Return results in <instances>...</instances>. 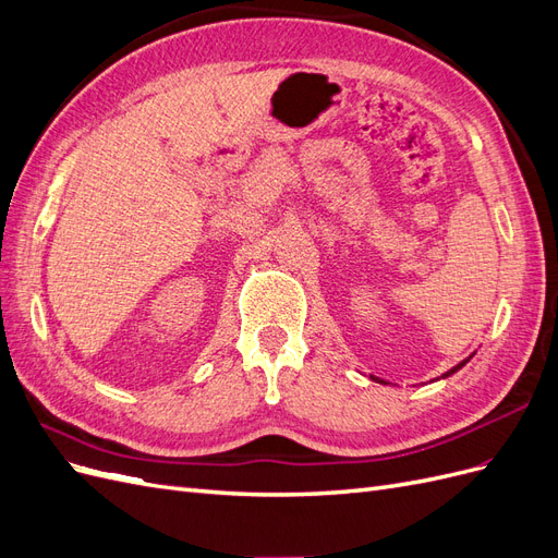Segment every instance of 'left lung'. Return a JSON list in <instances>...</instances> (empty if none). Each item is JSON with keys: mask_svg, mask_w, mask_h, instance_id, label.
<instances>
[{"mask_svg": "<svg viewBox=\"0 0 558 558\" xmlns=\"http://www.w3.org/2000/svg\"><path fill=\"white\" fill-rule=\"evenodd\" d=\"M465 363H468V361H463V363H459V365H456V367H451V369H449V373H447V375H445V377H449V375H453V373H456V369H459V367H463V365H465ZM373 379H375V381H381V379H377V377H373Z\"/></svg>", "mask_w": 558, "mask_h": 558, "instance_id": "left-lung-1", "label": "left lung"}]
</instances>
